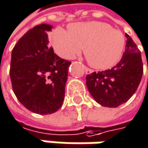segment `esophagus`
<instances>
[{
  "label": "esophagus",
  "mask_w": 148,
  "mask_h": 148,
  "mask_svg": "<svg viewBox=\"0 0 148 148\" xmlns=\"http://www.w3.org/2000/svg\"><path fill=\"white\" fill-rule=\"evenodd\" d=\"M84 68H85V73H87V75H89V73H93V70L92 69H90V68H88L87 66H85Z\"/></svg>",
  "instance_id": "34e87169"
}]
</instances>
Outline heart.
<instances>
[{
  "label": "heart",
  "instance_id": "1",
  "mask_svg": "<svg viewBox=\"0 0 148 148\" xmlns=\"http://www.w3.org/2000/svg\"><path fill=\"white\" fill-rule=\"evenodd\" d=\"M125 43L121 31L101 21L72 23L68 31L56 27L52 35L57 54L72 59L83 47L88 61L96 69H108L116 65L121 59Z\"/></svg>",
  "mask_w": 148,
  "mask_h": 148
}]
</instances>
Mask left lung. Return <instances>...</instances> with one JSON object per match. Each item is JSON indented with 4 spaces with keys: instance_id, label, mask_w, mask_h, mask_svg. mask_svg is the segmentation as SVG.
<instances>
[{
    "instance_id": "1",
    "label": "left lung",
    "mask_w": 148,
    "mask_h": 148,
    "mask_svg": "<svg viewBox=\"0 0 148 148\" xmlns=\"http://www.w3.org/2000/svg\"><path fill=\"white\" fill-rule=\"evenodd\" d=\"M126 49L120 62L101 72L86 77L90 95L100 105L117 108L127 102L135 93L143 75L141 54L132 38L126 34Z\"/></svg>"
}]
</instances>
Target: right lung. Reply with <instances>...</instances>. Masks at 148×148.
I'll return each instance as SVG.
<instances>
[{
    "label": "right lung",
    "instance_id": "add662e5",
    "mask_svg": "<svg viewBox=\"0 0 148 148\" xmlns=\"http://www.w3.org/2000/svg\"><path fill=\"white\" fill-rule=\"evenodd\" d=\"M53 27L40 24L28 30L12 50L10 78L18 101L29 111L50 114L61 106L71 64L53 53L48 43Z\"/></svg>",
    "mask_w": 148,
    "mask_h": 148
}]
</instances>
